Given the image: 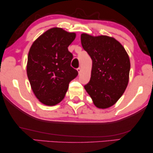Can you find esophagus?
Here are the masks:
<instances>
[{
    "label": "esophagus",
    "mask_w": 153,
    "mask_h": 153,
    "mask_svg": "<svg viewBox=\"0 0 153 153\" xmlns=\"http://www.w3.org/2000/svg\"><path fill=\"white\" fill-rule=\"evenodd\" d=\"M77 71H78L79 74H80V72H81V68H77Z\"/></svg>",
    "instance_id": "esophagus-1"
}]
</instances>
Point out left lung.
Wrapping results in <instances>:
<instances>
[{"label": "left lung", "mask_w": 153, "mask_h": 153, "mask_svg": "<svg viewBox=\"0 0 153 153\" xmlns=\"http://www.w3.org/2000/svg\"><path fill=\"white\" fill-rule=\"evenodd\" d=\"M81 40L82 48L92 59L91 79L85 89L96 107H111L121 97L128 84V55L112 37L82 34Z\"/></svg>", "instance_id": "obj_1"}]
</instances>
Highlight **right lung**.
Returning a JSON list of instances; mask_svg holds the SVG:
<instances>
[{"mask_svg": "<svg viewBox=\"0 0 153 153\" xmlns=\"http://www.w3.org/2000/svg\"><path fill=\"white\" fill-rule=\"evenodd\" d=\"M76 36L59 27L41 35L30 49L27 75L32 91L47 106L59 103L66 95L69 82L78 75L71 66L73 58L68 47Z\"/></svg>", "mask_w": 153, "mask_h": 153, "instance_id": "1", "label": "right lung"}]
</instances>
